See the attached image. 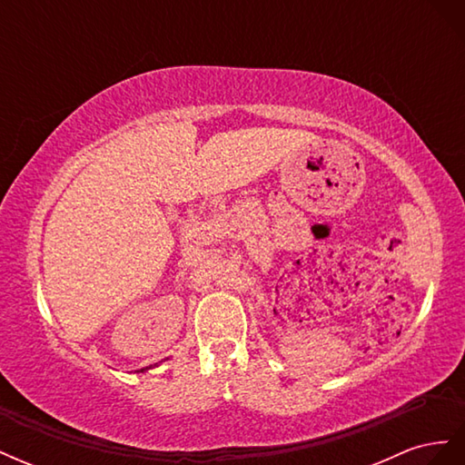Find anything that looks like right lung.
I'll list each match as a JSON object with an SVG mask.
<instances>
[{
    "mask_svg": "<svg viewBox=\"0 0 465 465\" xmlns=\"http://www.w3.org/2000/svg\"><path fill=\"white\" fill-rule=\"evenodd\" d=\"M154 367H157V364H154ZM149 369H153V367H149ZM143 371H147V369H142L139 372H143Z\"/></svg>",
    "mask_w": 465,
    "mask_h": 465,
    "instance_id": "obj_1",
    "label": "right lung"
}]
</instances>
